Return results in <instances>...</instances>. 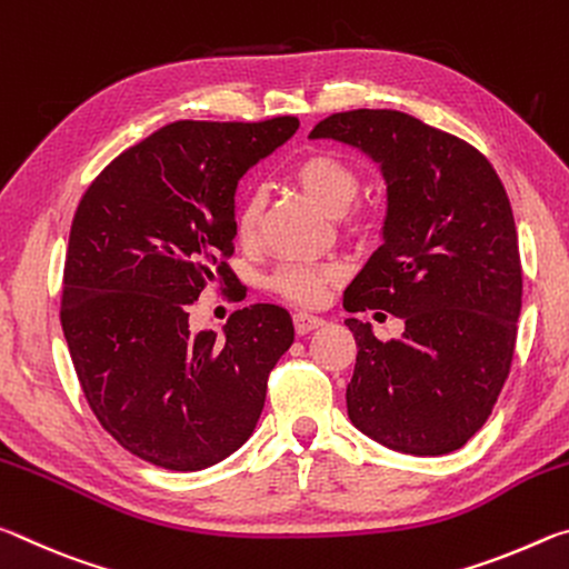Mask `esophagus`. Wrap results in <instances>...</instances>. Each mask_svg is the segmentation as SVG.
Segmentation results:
<instances>
[{
    "label": "esophagus",
    "mask_w": 569,
    "mask_h": 569,
    "mask_svg": "<svg viewBox=\"0 0 569 569\" xmlns=\"http://www.w3.org/2000/svg\"><path fill=\"white\" fill-rule=\"evenodd\" d=\"M326 321L321 319V316L316 313H308V311H298L293 313V326H296V333L303 336V333H311L313 329H319V326H323Z\"/></svg>",
    "instance_id": "obj_1"
}]
</instances>
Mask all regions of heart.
I'll return each mask as SVG.
<instances>
[{
  "instance_id": "obj_1",
  "label": "heart",
  "mask_w": 569,
  "mask_h": 569,
  "mask_svg": "<svg viewBox=\"0 0 569 569\" xmlns=\"http://www.w3.org/2000/svg\"><path fill=\"white\" fill-rule=\"evenodd\" d=\"M293 178L298 180L308 196L329 213H343L361 190V178L349 160L339 152L331 150H311L303 158L296 160ZM263 216V192L258 188L243 190L236 208V236L248 243L256 238L258 223ZM361 218L353 216L349 220L351 228H359ZM339 271L333 266H319V263H283L268 278V286L276 293L293 303L316 306L323 301L326 288H329Z\"/></svg>"
}]
</instances>
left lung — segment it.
Masks as SVG:
<instances>
[{"label": "left lung", "instance_id": "8db88e82", "mask_svg": "<svg viewBox=\"0 0 569 569\" xmlns=\"http://www.w3.org/2000/svg\"><path fill=\"white\" fill-rule=\"evenodd\" d=\"M311 138L363 150L387 180L383 246L343 308H381L403 333L379 341L346 319L359 349L349 419L403 455H449L485 427L512 369L522 263L507 190L475 146L407 112H336Z\"/></svg>", "mask_w": 569, "mask_h": 569}]
</instances>
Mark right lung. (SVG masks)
<instances>
[{
    "mask_svg": "<svg viewBox=\"0 0 569 569\" xmlns=\"http://www.w3.org/2000/svg\"><path fill=\"white\" fill-rule=\"evenodd\" d=\"M296 130L291 114L170 122L120 152L77 206L62 331L102 429L150 465L198 471L233 455L293 343L281 306L238 308L226 339L192 333L188 308L206 286L238 283V180Z\"/></svg>",
    "mask_w": 569,
    "mask_h": 569,
    "instance_id": "right-lung-1",
    "label": "right lung"
}]
</instances>
